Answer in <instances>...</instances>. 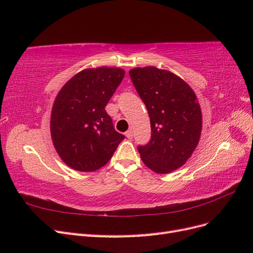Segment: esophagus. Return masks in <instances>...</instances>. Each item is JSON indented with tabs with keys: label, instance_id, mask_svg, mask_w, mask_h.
I'll return each mask as SVG.
<instances>
[{
	"label": "esophagus",
	"instance_id": "1",
	"mask_svg": "<svg viewBox=\"0 0 253 253\" xmlns=\"http://www.w3.org/2000/svg\"><path fill=\"white\" fill-rule=\"evenodd\" d=\"M126 136L127 137L128 139H132L133 138V136H134V133H133V129L132 128H129L128 131L126 133Z\"/></svg>",
	"mask_w": 253,
	"mask_h": 253
}]
</instances>
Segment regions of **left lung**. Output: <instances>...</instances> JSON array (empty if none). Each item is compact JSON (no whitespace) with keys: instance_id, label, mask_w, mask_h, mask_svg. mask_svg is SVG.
<instances>
[{"instance_id":"obj_1","label":"left lung","mask_w":253,"mask_h":253,"mask_svg":"<svg viewBox=\"0 0 253 253\" xmlns=\"http://www.w3.org/2000/svg\"><path fill=\"white\" fill-rule=\"evenodd\" d=\"M129 77L151 122L150 141L137 147L142 162L159 174L178 169L201 137L202 112L194 91L176 75L153 66L134 68Z\"/></svg>"}]
</instances>
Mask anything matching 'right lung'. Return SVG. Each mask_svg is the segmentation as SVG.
<instances>
[{"mask_svg": "<svg viewBox=\"0 0 253 253\" xmlns=\"http://www.w3.org/2000/svg\"><path fill=\"white\" fill-rule=\"evenodd\" d=\"M124 77L121 68H90L75 75L59 91L51 111V138L61 159L74 170L100 169L126 138L105 111Z\"/></svg>", "mask_w": 253, "mask_h": 253, "instance_id": "obj_1", "label": "right lung"}]
</instances>
